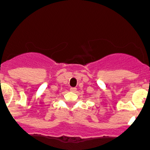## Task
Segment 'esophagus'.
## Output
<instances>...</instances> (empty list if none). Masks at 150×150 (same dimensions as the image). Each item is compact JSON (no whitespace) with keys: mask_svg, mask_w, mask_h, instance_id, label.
<instances>
[{"mask_svg":"<svg viewBox=\"0 0 150 150\" xmlns=\"http://www.w3.org/2000/svg\"><path fill=\"white\" fill-rule=\"evenodd\" d=\"M76 90H77V88H75V87H71V88H70V91L76 92Z\"/></svg>","mask_w":150,"mask_h":150,"instance_id":"obj_1","label":"esophagus"}]
</instances>
